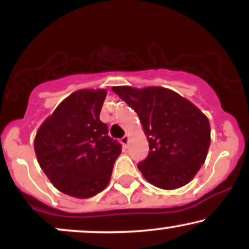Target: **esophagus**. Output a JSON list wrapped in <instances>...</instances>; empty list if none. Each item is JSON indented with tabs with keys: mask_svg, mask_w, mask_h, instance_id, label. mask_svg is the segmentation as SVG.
I'll list each match as a JSON object with an SVG mask.
<instances>
[{
	"mask_svg": "<svg viewBox=\"0 0 249 249\" xmlns=\"http://www.w3.org/2000/svg\"><path fill=\"white\" fill-rule=\"evenodd\" d=\"M121 142H122V144L124 145L125 147H127V144H128V136H124V137H123Z\"/></svg>",
	"mask_w": 249,
	"mask_h": 249,
	"instance_id": "34e87169",
	"label": "esophagus"
}]
</instances>
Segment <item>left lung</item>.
Listing matches in <instances>:
<instances>
[{"label":"left lung","instance_id":"obj_1","mask_svg":"<svg viewBox=\"0 0 249 249\" xmlns=\"http://www.w3.org/2000/svg\"><path fill=\"white\" fill-rule=\"evenodd\" d=\"M137 112L148 142L138 168L153 186L177 190L192 180L206 160L211 144L208 118L192 102L162 87H113Z\"/></svg>","mask_w":249,"mask_h":249}]
</instances>
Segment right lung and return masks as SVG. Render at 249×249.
I'll return each instance as SVG.
<instances>
[{
	"label": "right lung",
	"mask_w": 249,
	"mask_h": 249,
	"mask_svg": "<svg viewBox=\"0 0 249 249\" xmlns=\"http://www.w3.org/2000/svg\"><path fill=\"white\" fill-rule=\"evenodd\" d=\"M105 89H81L59 103L37 130L34 148L39 166L57 190L88 199L108 185L121 144L99 121Z\"/></svg>",
	"instance_id": "add662e5"
}]
</instances>
